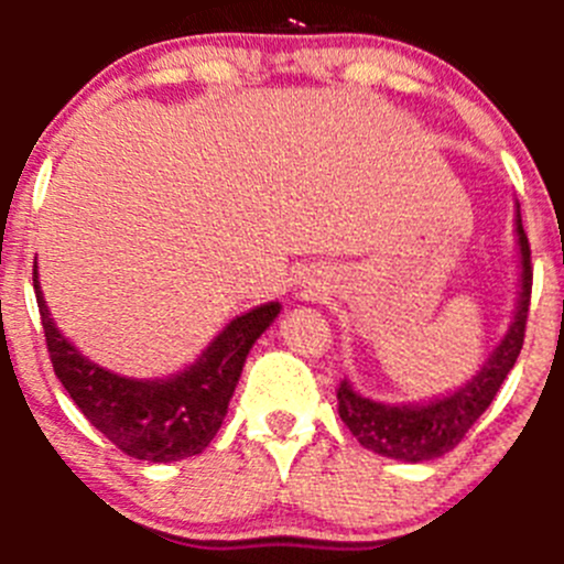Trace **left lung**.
<instances>
[{"mask_svg":"<svg viewBox=\"0 0 564 564\" xmlns=\"http://www.w3.org/2000/svg\"><path fill=\"white\" fill-rule=\"evenodd\" d=\"M516 237H519L521 259V292L516 316L510 322L508 335L499 340L497 349L488 355L480 371L464 388L429 403L390 406V403L360 395L357 390H351L346 379L340 382L338 414L362 447L379 453V456L412 460V464L440 458L451 453L464 440L466 431L477 423V417L491 406L494 395L508 379L510 368L516 366L521 346H524L529 297H532V259H529V240L524 226H521V213H516Z\"/></svg>","mask_w":564,"mask_h":564,"instance_id":"8db88e82","label":"left lung"}]
</instances>
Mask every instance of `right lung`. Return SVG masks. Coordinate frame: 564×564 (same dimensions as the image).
<instances>
[{
	"label": "right lung",
	"mask_w": 564,
	"mask_h": 564,
	"mask_svg": "<svg viewBox=\"0 0 564 564\" xmlns=\"http://www.w3.org/2000/svg\"><path fill=\"white\" fill-rule=\"evenodd\" d=\"M51 366L84 417L124 456L172 464L198 456L218 434L240 382L250 346L275 322L281 305L267 303L231 318L193 366L166 379H133L87 360L54 324L32 272Z\"/></svg>",
	"instance_id": "add662e5"
}]
</instances>
